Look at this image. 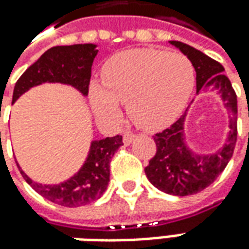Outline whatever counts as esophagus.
Returning a JSON list of instances; mask_svg holds the SVG:
<instances>
[{"label":"esophagus","instance_id":"34e87169","mask_svg":"<svg viewBox=\"0 0 249 249\" xmlns=\"http://www.w3.org/2000/svg\"><path fill=\"white\" fill-rule=\"evenodd\" d=\"M135 139V133L131 132H125L124 136H123V142H124L125 146H128V144H131Z\"/></svg>","mask_w":249,"mask_h":249}]
</instances>
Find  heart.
Returning a JSON list of instances; mask_svg holds the SVG:
<instances>
[{"label": "heart", "instance_id": "1", "mask_svg": "<svg viewBox=\"0 0 249 249\" xmlns=\"http://www.w3.org/2000/svg\"><path fill=\"white\" fill-rule=\"evenodd\" d=\"M102 81L89 87L96 116L121 120L120 103L146 131H159L178 120L192 96L194 66L187 56L153 48L128 49L110 56L102 67Z\"/></svg>", "mask_w": 249, "mask_h": 249}]
</instances>
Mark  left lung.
<instances>
[{
	"label": "left lung",
	"instance_id": "left-lung-1",
	"mask_svg": "<svg viewBox=\"0 0 249 249\" xmlns=\"http://www.w3.org/2000/svg\"><path fill=\"white\" fill-rule=\"evenodd\" d=\"M169 42L187 56L194 66L196 93L200 95L208 89L218 90L223 107L229 113L226 141L215 153L194 151L187 143L184 123L194 99L175 124L154 136L157 151L144 168L146 176L161 192L183 197L208 187L223 172L231 159L237 141V96L230 80L223 74L225 69L220 63L180 41Z\"/></svg>",
	"mask_w": 249,
	"mask_h": 249
}]
</instances>
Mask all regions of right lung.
<instances>
[{
    "instance_id": "1",
    "label": "right lung",
    "mask_w": 249,
    "mask_h": 249,
    "mask_svg": "<svg viewBox=\"0 0 249 249\" xmlns=\"http://www.w3.org/2000/svg\"><path fill=\"white\" fill-rule=\"evenodd\" d=\"M95 44H75L48 49L38 60L22 74L13 89L12 103L27 90L41 84H63L88 95L90 69L98 55ZM123 146V136L103 138L90 142L88 156L82 167L60 183L44 184L34 182L16 161L24 180L49 201L62 207H81L99 200L110 182V161Z\"/></svg>"
}]
</instances>
